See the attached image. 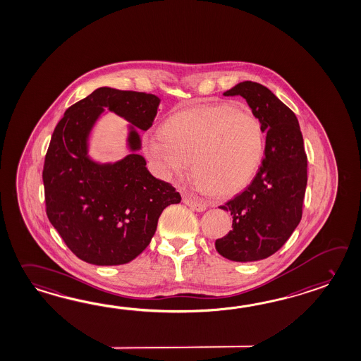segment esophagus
<instances>
[{"label": "esophagus", "mask_w": 361, "mask_h": 361, "mask_svg": "<svg viewBox=\"0 0 361 361\" xmlns=\"http://www.w3.org/2000/svg\"><path fill=\"white\" fill-rule=\"evenodd\" d=\"M184 203L185 204H188L190 209H194V211H198V212L204 211L206 207H207L203 200H194V198L189 197V195H185Z\"/></svg>", "instance_id": "34e87169"}]
</instances>
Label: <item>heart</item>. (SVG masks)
I'll use <instances>...</instances> for the list:
<instances>
[{
	"instance_id": "heart-1",
	"label": "heart",
	"mask_w": 361,
	"mask_h": 361,
	"mask_svg": "<svg viewBox=\"0 0 361 361\" xmlns=\"http://www.w3.org/2000/svg\"><path fill=\"white\" fill-rule=\"evenodd\" d=\"M262 123L229 104H200L169 116L159 132L145 137V152L166 180L185 176L192 164L197 184L215 195L242 189L264 155Z\"/></svg>"
}]
</instances>
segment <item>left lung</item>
<instances>
[{
  "label": "left lung",
  "instance_id": "1",
  "mask_svg": "<svg viewBox=\"0 0 361 361\" xmlns=\"http://www.w3.org/2000/svg\"><path fill=\"white\" fill-rule=\"evenodd\" d=\"M224 96L243 97L267 137L257 176L220 206L231 212L233 229L215 247L233 262H257L279 251L300 223L307 186L305 142L295 114L264 85L242 81Z\"/></svg>",
  "mask_w": 361,
  "mask_h": 361
}]
</instances>
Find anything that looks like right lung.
<instances>
[{
    "label": "right lung",
    "instance_id": "obj_1",
    "mask_svg": "<svg viewBox=\"0 0 361 361\" xmlns=\"http://www.w3.org/2000/svg\"><path fill=\"white\" fill-rule=\"evenodd\" d=\"M159 104L154 94L102 87L68 107L53 132L42 171L47 215L67 247L89 264L133 260L150 243L163 209L181 202L137 152L136 128L152 127ZM104 108L130 123L131 154L115 164L87 154L90 132Z\"/></svg>",
    "mask_w": 361,
    "mask_h": 361
}]
</instances>
